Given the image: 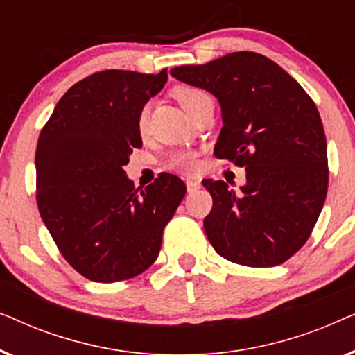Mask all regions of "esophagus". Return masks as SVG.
I'll return each instance as SVG.
<instances>
[{
    "label": "esophagus",
    "mask_w": 355,
    "mask_h": 355,
    "mask_svg": "<svg viewBox=\"0 0 355 355\" xmlns=\"http://www.w3.org/2000/svg\"><path fill=\"white\" fill-rule=\"evenodd\" d=\"M186 186H187V192L192 193V192H196L197 189H200V182L196 181V179H187Z\"/></svg>",
    "instance_id": "esophagus-1"
}]
</instances>
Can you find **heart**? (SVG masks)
<instances>
[{
  "mask_svg": "<svg viewBox=\"0 0 355 355\" xmlns=\"http://www.w3.org/2000/svg\"><path fill=\"white\" fill-rule=\"evenodd\" d=\"M174 96H176V100L191 116L196 114V111L200 108L207 100H211V96L208 95L205 90L196 89V87H179L178 90H174ZM147 119L148 108L145 106V108L140 111L137 121L139 130L142 134L145 132V129H147ZM166 166L169 169H174V171L191 173L197 168V153L192 152V150H176V152H173L168 157Z\"/></svg>",
  "mask_w": 355,
  "mask_h": 355,
  "instance_id": "obj_1",
  "label": "heart"
}]
</instances>
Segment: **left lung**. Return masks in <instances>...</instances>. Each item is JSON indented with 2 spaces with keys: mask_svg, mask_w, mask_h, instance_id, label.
Segmentation results:
<instances>
[{
  "mask_svg": "<svg viewBox=\"0 0 355 355\" xmlns=\"http://www.w3.org/2000/svg\"><path fill=\"white\" fill-rule=\"evenodd\" d=\"M171 76L216 96L225 125L213 155L247 173L241 192L202 181L213 198L203 220L213 249L244 266L284 263L312 234L328 192L327 137L313 100L254 51L174 67Z\"/></svg>",
  "mask_w": 355,
  "mask_h": 355,
  "instance_id": "obj_1",
  "label": "left lung"
}]
</instances>
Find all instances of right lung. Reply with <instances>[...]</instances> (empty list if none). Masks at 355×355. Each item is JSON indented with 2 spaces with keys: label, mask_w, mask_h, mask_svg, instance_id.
<instances>
[{
  "label": "right lung",
  "mask_w": 355,
  "mask_h": 355,
  "mask_svg": "<svg viewBox=\"0 0 355 355\" xmlns=\"http://www.w3.org/2000/svg\"><path fill=\"white\" fill-rule=\"evenodd\" d=\"M166 80V69L95 72L61 96L38 137V211L64 260L95 283L130 279L152 266L186 196L174 174L135 189L124 171L142 147L140 111Z\"/></svg>",
  "instance_id": "1"
}]
</instances>
